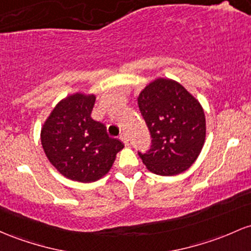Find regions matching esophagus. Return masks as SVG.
Returning <instances> with one entry per match:
<instances>
[{
  "label": "esophagus",
  "instance_id": "esophagus-1",
  "mask_svg": "<svg viewBox=\"0 0 251 251\" xmlns=\"http://www.w3.org/2000/svg\"><path fill=\"white\" fill-rule=\"evenodd\" d=\"M120 139H121V142H123L124 144H125L126 147H127V145H128V137H127V134L123 133V134H121V136H120Z\"/></svg>",
  "mask_w": 251,
  "mask_h": 251
}]
</instances>
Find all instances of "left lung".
Here are the masks:
<instances>
[{
  "mask_svg": "<svg viewBox=\"0 0 251 251\" xmlns=\"http://www.w3.org/2000/svg\"><path fill=\"white\" fill-rule=\"evenodd\" d=\"M138 106L151 134V149L138 152L151 173L174 176L197 161L206 138L205 113L183 85L153 79L139 93Z\"/></svg>",
  "mask_w": 251,
  "mask_h": 251,
  "instance_id": "1",
  "label": "left lung"
}]
</instances>
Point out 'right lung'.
Wrapping results in <instances>:
<instances>
[{"mask_svg":"<svg viewBox=\"0 0 251 251\" xmlns=\"http://www.w3.org/2000/svg\"><path fill=\"white\" fill-rule=\"evenodd\" d=\"M94 94L75 93L56 104L41 127L40 139L50 163L73 181L95 182L111 170L124 148L92 119Z\"/></svg>","mask_w":251,"mask_h":251,"instance_id":"right-lung-1","label":"right lung"}]
</instances>
